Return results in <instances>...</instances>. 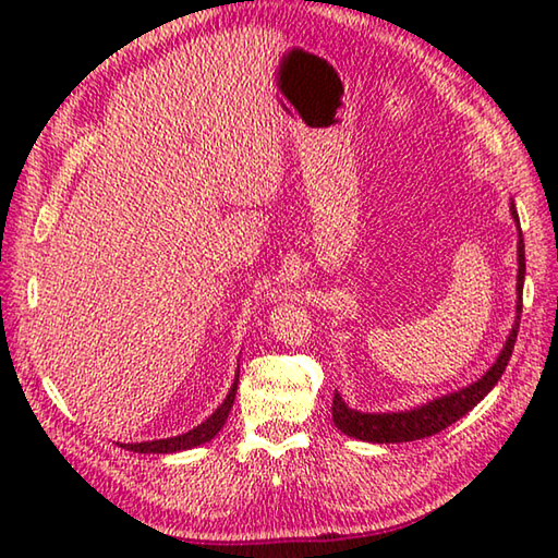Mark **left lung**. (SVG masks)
<instances>
[{"label": "left lung", "mask_w": 558, "mask_h": 558, "mask_svg": "<svg viewBox=\"0 0 558 558\" xmlns=\"http://www.w3.org/2000/svg\"><path fill=\"white\" fill-rule=\"evenodd\" d=\"M511 216L518 220L515 204L511 201ZM523 282H525V244H523V232H518V304H515V324L511 328V336H508L506 345L499 357H496L492 369L477 378L475 384L456 390V393H448L426 402L422 408L405 410V412H357L345 405L338 393L333 398V422L342 434L352 438H360V441H372V444H405V441H417V438L434 436L444 432L446 426L458 422L460 417L477 405V402L489 393V390L499 381L501 374L506 372L508 360L513 354V345L518 338L520 328V314H523Z\"/></svg>", "instance_id": "1"}]
</instances>
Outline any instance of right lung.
Returning a JSON list of instances; mask_svg holds the SVG:
<instances>
[{"label": "right lung", "mask_w": 558, "mask_h": 558, "mask_svg": "<svg viewBox=\"0 0 558 558\" xmlns=\"http://www.w3.org/2000/svg\"><path fill=\"white\" fill-rule=\"evenodd\" d=\"M240 381V378H236ZM236 381L232 384L228 398L222 400V405L210 414V417L198 424L196 429L186 432V434H180V436H172V438H160V441H144V444H122L126 450H134V453H177V450H186V448H194V446H201L210 441L213 436H216L220 429L225 420H228V414L234 405V393H236Z\"/></svg>", "instance_id": "right-lung-1"}]
</instances>
